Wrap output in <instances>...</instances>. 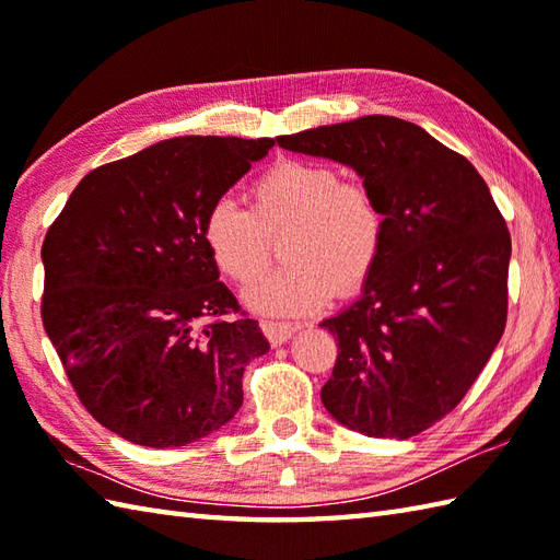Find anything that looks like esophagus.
<instances>
[{
  "label": "esophagus",
  "instance_id": "1",
  "mask_svg": "<svg viewBox=\"0 0 560 560\" xmlns=\"http://www.w3.org/2000/svg\"><path fill=\"white\" fill-rule=\"evenodd\" d=\"M259 327H261V331H265V337L273 343V347H279V343L289 341L295 335V331H299L301 325L277 323V319H261Z\"/></svg>",
  "mask_w": 560,
  "mask_h": 560
}]
</instances>
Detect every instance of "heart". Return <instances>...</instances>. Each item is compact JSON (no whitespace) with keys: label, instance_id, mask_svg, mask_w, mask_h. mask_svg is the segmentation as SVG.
I'll return each mask as SVG.
<instances>
[{"label":"heart","instance_id":"b5f03b06","mask_svg":"<svg viewBox=\"0 0 560 560\" xmlns=\"http://www.w3.org/2000/svg\"><path fill=\"white\" fill-rule=\"evenodd\" d=\"M387 219L373 189L341 180L317 161L271 163L249 185V211L221 197L201 221V241L221 277L245 287L269 265L271 237L287 265L257 279L247 303L273 315L325 307L361 291L383 255Z\"/></svg>","mask_w":560,"mask_h":560}]
</instances>
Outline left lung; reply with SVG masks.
Wrapping results in <instances>:
<instances>
[{
  "label": "left lung",
  "mask_w": 560,
  "mask_h": 560,
  "mask_svg": "<svg viewBox=\"0 0 560 560\" xmlns=\"http://www.w3.org/2000/svg\"><path fill=\"white\" fill-rule=\"evenodd\" d=\"M277 141L351 165L387 219L361 299L319 325L339 347L325 409L371 438L419 435L457 407L503 337V213L467 159L399 117L365 115Z\"/></svg>",
  "instance_id": "obj_1"
}]
</instances>
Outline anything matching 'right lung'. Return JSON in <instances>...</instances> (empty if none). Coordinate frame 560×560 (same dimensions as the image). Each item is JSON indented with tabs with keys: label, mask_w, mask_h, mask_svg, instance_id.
Segmentation results:
<instances>
[{
	"label": "right lung",
	"mask_w": 560,
	"mask_h": 560,
	"mask_svg": "<svg viewBox=\"0 0 560 560\" xmlns=\"http://www.w3.org/2000/svg\"><path fill=\"white\" fill-rule=\"evenodd\" d=\"M273 139L175 137L91 171L43 241V327L79 401L129 443L180 447L243 404L269 351L201 221Z\"/></svg>",
	"instance_id": "right-lung-1"
}]
</instances>
